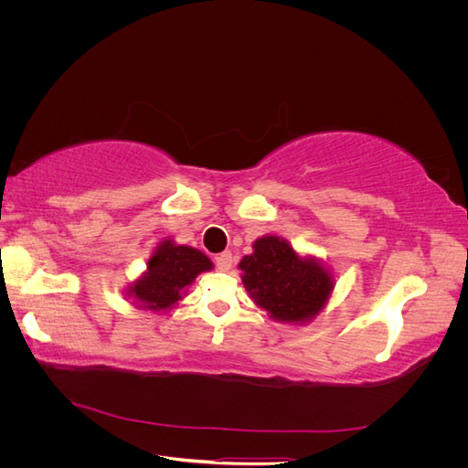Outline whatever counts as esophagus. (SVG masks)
<instances>
[{"mask_svg":"<svg viewBox=\"0 0 468 468\" xmlns=\"http://www.w3.org/2000/svg\"><path fill=\"white\" fill-rule=\"evenodd\" d=\"M232 253L230 251H222L220 256H217V267L220 269V271H229V269L232 267Z\"/></svg>","mask_w":468,"mask_h":468,"instance_id":"34e87169","label":"esophagus"}]
</instances>
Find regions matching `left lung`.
Listing matches in <instances>:
<instances>
[{"instance_id":"obj_1","label":"left lung","mask_w":468,"mask_h":468,"mask_svg":"<svg viewBox=\"0 0 468 468\" xmlns=\"http://www.w3.org/2000/svg\"><path fill=\"white\" fill-rule=\"evenodd\" d=\"M238 267L253 303L277 322H310L334 291V277L325 265L299 256L279 236L258 238L253 253L244 256Z\"/></svg>"}]
</instances>
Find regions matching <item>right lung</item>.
<instances>
[{"mask_svg":"<svg viewBox=\"0 0 468 468\" xmlns=\"http://www.w3.org/2000/svg\"><path fill=\"white\" fill-rule=\"evenodd\" d=\"M210 269L212 261L203 251L162 239L148 260L146 273L133 282L126 294L144 310H169L183 299L195 277Z\"/></svg>","mask_w":468,"mask_h":468,"instance_id":"add662e5","label":"right lung"}]
</instances>
